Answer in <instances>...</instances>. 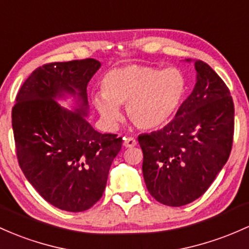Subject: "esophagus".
<instances>
[{"label":"esophagus","instance_id":"1","mask_svg":"<svg viewBox=\"0 0 249 249\" xmlns=\"http://www.w3.org/2000/svg\"><path fill=\"white\" fill-rule=\"evenodd\" d=\"M124 146L125 147H133L136 146V144H137V142H136V139L133 137H126L124 138Z\"/></svg>","mask_w":249,"mask_h":249}]
</instances>
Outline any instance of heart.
<instances>
[{"instance_id":"1","label":"heart","mask_w":249,"mask_h":249,"mask_svg":"<svg viewBox=\"0 0 249 249\" xmlns=\"http://www.w3.org/2000/svg\"><path fill=\"white\" fill-rule=\"evenodd\" d=\"M103 93L92 100L100 117L113 125L122 117L119 106L138 129L154 130L166 124L184 99L187 81L179 70L127 65L108 71L102 80Z\"/></svg>"}]
</instances>
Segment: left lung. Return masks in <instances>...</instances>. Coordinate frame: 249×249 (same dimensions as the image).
<instances>
[{
  "mask_svg": "<svg viewBox=\"0 0 249 249\" xmlns=\"http://www.w3.org/2000/svg\"><path fill=\"white\" fill-rule=\"evenodd\" d=\"M195 70V87L175 118L162 130L138 137L147 190L170 207L185 206L203 195L233 145L231 92L208 64L196 60Z\"/></svg>",
  "mask_w": 249,
  "mask_h": 249,
  "instance_id": "left-lung-1",
  "label": "left lung"
}]
</instances>
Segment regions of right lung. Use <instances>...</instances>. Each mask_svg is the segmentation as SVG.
I'll return each mask as SVG.
<instances>
[{
    "mask_svg": "<svg viewBox=\"0 0 249 249\" xmlns=\"http://www.w3.org/2000/svg\"><path fill=\"white\" fill-rule=\"evenodd\" d=\"M95 59L52 62L21 86L12 111L16 156L35 190L52 206L78 213L103 196L123 138L100 133L87 122V84L99 70ZM77 98L74 112L55 99Z\"/></svg>",
    "mask_w": 249,
    "mask_h": 249,
    "instance_id": "add662e5",
    "label": "right lung"
}]
</instances>
